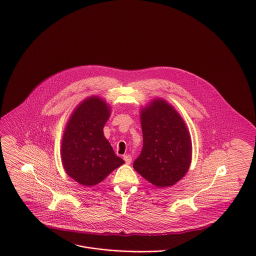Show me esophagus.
<instances>
[{
	"label": "esophagus",
	"instance_id": "34e87169",
	"mask_svg": "<svg viewBox=\"0 0 256 256\" xmlns=\"http://www.w3.org/2000/svg\"><path fill=\"white\" fill-rule=\"evenodd\" d=\"M123 158H124V160H125V162H126L127 164H130L131 162H132V156H131L130 154H125V156H123Z\"/></svg>",
	"mask_w": 256,
	"mask_h": 256
}]
</instances>
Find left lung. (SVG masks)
Wrapping results in <instances>:
<instances>
[{
  "label": "left lung",
  "instance_id": "1",
  "mask_svg": "<svg viewBox=\"0 0 256 256\" xmlns=\"http://www.w3.org/2000/svg\"><path fill=\"white\" fill-rule=\"evenodd\" d=\"M143 148L135 170L158 187H168L186 174L192 156L189 132L182 116L158 98L141 110Z\"/></svg>",
  "mask_w": 256,
  "mask_h": 256
}]
</instances>
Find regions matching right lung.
<instances>
[{
    "mask_svg": "<svg viewBox=\"0 0 256 256\" xmlns=\"http://www.w3.org/2000/svg\"><path fill=\"white\" fill-rule=\"evenodd\" d=\"M110 116V106L98 96H90L74 110L66 126L62 162L67 174L84 186L102 182L124 164L104 135Z\"/></svg>",
    "mask_w": 256,
    "mask_h": 256,
    "instance_id": "1",
    "label": "right lung"
}]
</instances>
